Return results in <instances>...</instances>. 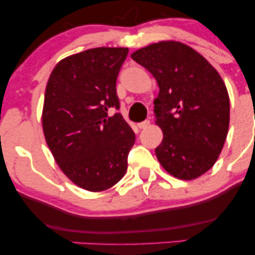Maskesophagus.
<instances>
[{"instance_id":"esophagus-1","label":"esophagus","mask_w":255,"mask_h":255,"mask_svg":"<svg viewBox=\"0 0 255 255\" xmlns=\"http://www.w3.org/2000/svg\"><path fill=\"white\" fill-rule=\"evenodd\" d=\"M148 126H150V121H148V120H145V121L137 124V127H139L140 129H145V128H147Z\"/></svg>"}]
</instances>
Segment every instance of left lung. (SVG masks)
I'll return each instance as SVG.
<instances>
[{"mask_svg":"<svg viewBox=\"0 0 255 255\" xmlns=\"http://www.w3.org/2000/svg\"><path fill=\"white\" fill-rule=\"evenodd\" d=\"M156 78V125L163 140L160 165L180 180H195L215 165L230 121L223 79L203 55L176 40L150 44L130 55Z\"/></svg>","mask_w":255,"mask_h":255,"instance_id":"obj_1","label":"left lung"}]
</instances>
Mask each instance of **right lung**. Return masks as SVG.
I'll return each mask as SVG.
<instances>
[{
	"label": "right lung",
	"instance_id": "add662e5",
	"mask_svg": "<svg viewBox=\"0 0 255 255\" xmlns=\"http://www.w3.org/2000/svg\"><path fill=\"white\" fill-rule=\"evenodd\" d=\"M128 48H95L61 60L46 84L45 141L73 183L107 191L125 176L135 134L120 113L116 79Z\"/></svg>",
	"mask_w": 255,
	"mask_h": 255
}]
</instances>
